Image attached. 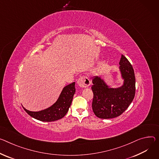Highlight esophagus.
Segmentation results:
<instances>
[{
	"label": "esophagus",
	"mask_w": 159,
	"mask_h": 159,
	"mask_svg": "<svg viewBox=\"0 0 159 159\" xmlns=\"http://www.w3.org/2000/svg\"><path fill=\"white\" fill-rule=\"evenodd\" d=\"M77 84L80 88H88V86L91 84V82L88 77L85 76H82L77 81Z\"/></svg>",
	"instance_id": "34e87169"
}]
</instances>
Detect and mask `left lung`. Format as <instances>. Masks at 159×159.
I'll use <instances>...</instances> for the list:
<instances>
[{
  "label": "left lung",
  "mask_w": 159,
  "mask_h": 159,
  "mask_svg": "<svg viewBox=\"0 0 159 159\" xmlns=\"http://www.w3.org/2000/svg\"><path fill=\"white\" fill-rule=\"evenodd\" d=\"M122 85L112 88L103 77L95 76L93 79L92 90L94 94L92 107L96 116L108 119L120 115L132 103L136 91V79L133 68L124 55L119 62Z\"/></svg>",
  "instance_id": "8db88e82"
}]
</instances>
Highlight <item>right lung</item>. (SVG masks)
<instances>
[{
  "mask_svg": "<svg viewBox=\"0 0 159 159\" xmlns=\"http://www.w3.org/2000/svg\"><path fill=\"white\" fill-rule=\"evenodd\" d=\"M75 82L66 85L61 91L56 102L51 107L38 111L26 110L25 111L32 117L42 122H52L62 119L68 112L75 93Z\"/></svg>",
  "mask_w": 159,
  "mask_h": 159,
  "instance_id": "obj_1",
  "label": "right lung"
}]
</instances>
